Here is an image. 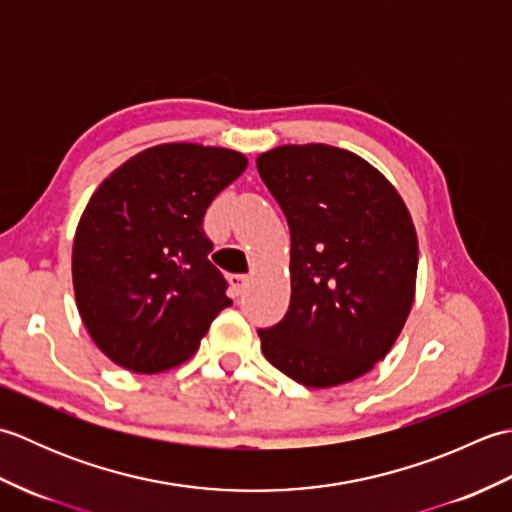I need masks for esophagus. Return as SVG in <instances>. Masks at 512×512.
Here are the masks:
<instances>
[{"label":"esophagus","mask_w":512,"mask_h":512,"mask_svg":"<svg viewBox=\"0 0 512 512\" xmlns=\"http://www.w3.org/2000/svg\"><path fill=\"white\" fill-rule=\"evenodd\" d=\"M228 281H231V286H233V290L237 292V295H242V292L250 284V277L248 275H231V277H228Z\"/></svg>","instance_id":"1"}]
</instances>
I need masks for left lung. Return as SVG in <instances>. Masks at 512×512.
Listing matches in <instances>:
<instances>
[{
  "instance_id": "1",
  "label": "left lung",
  "mask_w": 512,
  "mask_h": 512,
  "mask_svg": "<svg viewBox=\"0 0 512 512\" xmlns=\"http://www.w3.org/2000/svg\"><path fill=\"white\" fill-rule=\"evenodd\" d=\"M257 171L290 226V306L257 330L262 352L323 389L367 374L391 350L416 297L418 237L383 173L347 149L281 145Z\"/></svg>"
}]
</instances>
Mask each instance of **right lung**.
I'll return each instance as SVG.
<instances>
[{
  "instance_id": "add662e5",
  "label": "right lung",
  "mask_w": 512,
  "mask_h": 512,
  "mask_svg": "<svg viewBox=\"0 0 512 512\" xmlns=\"http://www.w3.org/2000/svg\"><path fill=\"white\" fill-rule=\"evenodd\" d=\"M248 160L224 147L167 143L123 162L76 226V308L99 350L136 374L167 372L231 306L202 222Z\"/></svg>"
}]
</instances>
